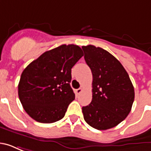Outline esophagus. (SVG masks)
Segmentation results:
<instances>
[{
    "label": "esophagus",
    "mask_w": 151,
    "mask_h": 151,
    "mask_svg": "<svg viewBox=\"0 0 151 151\" xmlns=\"http://www.w3.org/2000/svg\"><path fill=\"white\" fill-rule=\"evenodd\" d=\"M75 94L77 95H80V93H82V88H78V89H77V90H75Z\"/></svg>",
    "instance_id": "esophagus-1"
}]
</instances>
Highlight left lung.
<instances>
[{
    "mask_svg": "<svg viewBox=\"0 0 151 151\" xmlns=\"http://www.w3.org/2000/svg\"><path fill=\"white\" fill-rule=\"evenodd\" d=\"M84 58L91 70L92 101L82 107L86 122L99 130L116 126L131 111L134 88L118 60L101 47L82 46Z\"/></svg>",
    "mask_w": 151,
    "mask_h": 151,
    "instance_id": "8db88e82",
    "label": "left lung"
}]
</instances>
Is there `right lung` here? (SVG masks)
Returning <instances> with one entry per match:
<instances>
[{"label": "right lung", "mask_w": 151, "mask_h": 151, "mask_svg": "<svg viewBox=\"0 0 151 151\" xmlns=\"http://www.w3.org/2000/svg\"><path fill=\"white\" fill-rule=\"evenodd\" d=\"M83 56L74 44H62L43 53L22 73L18 97L26 112L40 123L65 116L75 95L70 86L71 69Z\"/></svg>", "instance_id": "obj_1"}]
</instances>
